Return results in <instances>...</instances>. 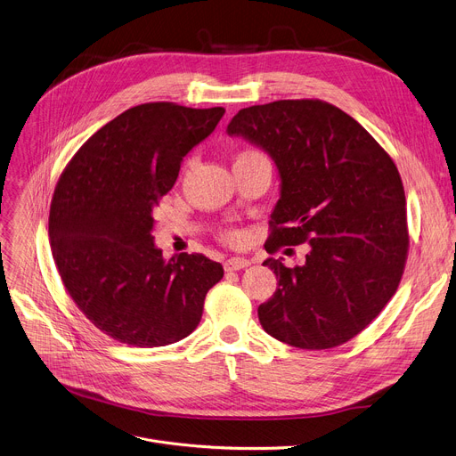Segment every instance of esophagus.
I'll return each mask as SVG.
<instances>
[{"instance_id":"1","label":"esophagus","mask_w":456,"mask_h":456,"mask_svg":"<svg viewBox=\"0 0 456 456\" xmlns=\"http://www.w3.org/2000/svg\"><path fill=\"white\" fill-rule=\"evenodd\" d=\"M248 265H251V262L248 258H240V256H232L225 262V271H240V269H246Z\"/></svg>"}]
</instances>
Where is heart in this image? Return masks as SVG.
<instances>
[{
    "instance_id": "1",
    "label": "heart",
    "mask_w": 456,
    "mask_h": 456,
    "mask_svg": "<svg viewBox=\"0 0 456 456\" xmlns=\"http://www.w3.org/2000/svg\"><path fill=\"white\" fill-rule=\"evenodd\" d=\"M251 154H255V151H246V154H241V156H251ZM240 156V158H241ZM227 241H231V244H240L241 241V234L240 232H229L227 234Z\"/></svg>"
}]
</instances>
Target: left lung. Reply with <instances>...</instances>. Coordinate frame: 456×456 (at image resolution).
I'll return each instance as SVG.
<instances>
[{"instance_id": "obj_1", "label": "left lung", "mask_w": 456, "mask_h": 456, "mask_svg": "<svg viewBox=\"0 0 456 456\" xmlns=\"http://www.w3.org/2000/svg\"><path fill=\"white\" fill-rule=\"evenodd\" d=\"M227 135L262 148L279 170L281 200L265 249L308 244L302 265L264 260L279 288L258 306L262 328L308 350L350 341L403 275L409 234L396 165L355 118L322 101L244 108Z\"/></svg>"}]
</instances>
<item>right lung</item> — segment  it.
<instances>
[{"mask_svg":"<svg viewBox=\"0 0 456 456\" xmlns=\"http://www.w3.org/2000/svg\"><path fill=\"white\" fill-rule=\"evenodd\" d=\"M224 108L148 102L91 135L60 175L49 244L80 312L110 338L139 348L185 339L224 267L203 255L170 260L156 248L154 210L181 161L215 132Z\"/></svg>","mask_w":456,"mask_h":456,"instance_id":"1","label":"right lung"}]
</instances>
